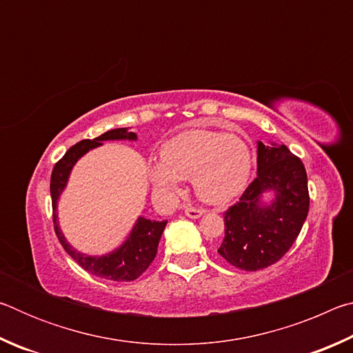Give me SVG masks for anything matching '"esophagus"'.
Returning a JSON list of instances; mask_svg holds the SVG:
<instances>
[{"instance_id":"1","label":"esophagus","mask_w":353,"mask_h":353,"mask_svg":"<svg viewBox=\"0 0 353 353\" xmlns=\"http://www.w3.org/2000/svg\"><path fill=\"white\" fill-rule=\"evenodd\" d=\"M185 214H187V216L191 219H198L202 216V214H204V210H202V208H196V207L188 205V207H185Z\"/></svg>"}]
</instances>
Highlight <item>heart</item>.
Here are the masks:
<instances>
[{
  "label": "heart",
  "mask_w": 353,
  "mask_h": 353,
  "mask_svg": "<svg viewBox=\"0 0 353 353\" xmlns=\"http://www.w3.org/2000/svg\"><path fill=\"white\" fill-rule=\"evenodd\" d=\"M160 157L162 162L148 165V176L155 193L165 199L181 194L182 179H193L202 201L225 204L243 193L252 171L248 143L214 130H185L165 143Z\"/></svg>",
  "instance_id": "b5f03b06"
}]
</instances>
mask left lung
I'll return each instance as SVG.
<instances>
[{"mask_svg":"<svg viewBox=\"0 0 353 353\" xmlns=\"http://www.w3.org/2000/svg\"><path fill=\"white\" fill-rule=\"evenodd\" d=\"M310 207L305 166L285 145L256 141V177L224 213L218 254L243 271L274 265L288 252Z\"/></svg>","mask_w":353,"mask_h":353,"instance_id":"1","label":"left lung"}]
</instances>
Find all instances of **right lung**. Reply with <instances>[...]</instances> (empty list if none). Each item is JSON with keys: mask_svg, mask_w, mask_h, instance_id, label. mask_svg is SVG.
<instances>
[{"mask_svg": "<svg viewBox=\"0 0 353 353\" xmlns=\"http://www.w3.org/2000/svg\"><path fill=\"white\" fill-rule=\"evenodd\" d=\"M115 140H128L137 141V134L130 130V128H118L107 130L103 135L93 140H82L71 146L63 157L56 163L51 174V199H52V221H54V230L59 241L67 250V254L73 259L77 265L88 271L93 276L115 280V282H130L135 280L140 274L148 270L157 254L159 241L162 236L165 225L168 221H154L145 216H139L135 221L129 235L117 249L103 255H88L81 250H76L67 241L62 234L61 225H59L57 216V204L61 194L67 188L68 179L73 171L77 160L83 157L88 151L94 148L103 146L104 141Z\"/></svg>", "mask_w": 353, "mask_h": 353, "instance_id": "right-lung-1", "label": "right lung"}]
</instances>
